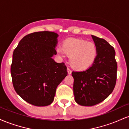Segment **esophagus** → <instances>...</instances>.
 I'll return each instance as SVG.
<instances>
[{
	"label": "esophagus",
	"mask_w": 129,
	"mask_h": 129,
	"mask_svg": "<svg viewBox=\"0 0 129 129\" xmlns=\"http://www.w3.org/2000/svg\"><path fill=\"white\" fill-rule=\"evenodd\" d=\"M67 72H68V74H69V75H71V74H72V70H70L69 69H67Z\"/></svg>",
	"instance_id": "esophagus-1"
}]
</instances>
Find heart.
I'll return each instance as SVG.
<instances>
[{"instance_id": "heart-1", "label": "heart", "mask_w": 129, "mask_h": 129, "mask_svg": "<svg viewBox=\"0 0 129 129\" xmlns=\"http://www.w3.org/2000/svg\"><path fill=\"white\" fill-rule=\"evenodd\" d=\"M56 52L60 57L70 56V63L77 70L89 69L97 58V46L92 42L83 39L69 38L65 40L62 46L56 48Z\"/></svg>"}]
</instances>
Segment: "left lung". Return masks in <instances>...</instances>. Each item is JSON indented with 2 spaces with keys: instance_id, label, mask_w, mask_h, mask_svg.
I'll return each instance as SVG.
<instances>
[{
  "instance_id": "obj_1",
  "label": "left lung",
  "mask_w": 129,
  "mask_h": 129,
  "mask_svg": "<svg viewBox=\"0 0 129 129\" xmlns=\"http://www.w3.org/2000/svg\"><path fill=\"white\" fill-rule=\"evenodd\" d=\"M97 46V58L91 67L82 72H73L75 100L83 106L101 103L112 93L116 81L115 51L106 40L91 35Z\"/></svg>"
}]
</instances>
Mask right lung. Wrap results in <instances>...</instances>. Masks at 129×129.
<instances>
[{"label":"right lung","mask_w":129,"mask_h":129,"mask_svg":"<svg viewBox=\"0 0 129 129\" xmlns=\"http://www.w3.org/2000/svg\"><path fill=\"white\" fill-rule=\"evenodd\" d=\"M57 33L39 31L23 37L14 50L11 75L16 93L28 103L47 106L57 87L67 76L64 63L52 58L57 54Z\"/></svg>","instance_id":"1"}]
</instances>
